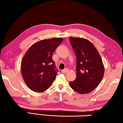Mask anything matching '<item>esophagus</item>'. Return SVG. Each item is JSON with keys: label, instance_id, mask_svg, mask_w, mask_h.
I'll return each mask as SVG.
<instances>
[{"label": "esophagus", "instance_id": "esophagus-1", "mask_svg": "<svg viewBox=\"0 0 123 123\" xmlns=\"http://www.w3.org/2000/svg\"><path fill=\"white\" fill-rule=\"evenodd\" d=\"M68 71H69V69H68V68H66V69H64L62 70V72L63 73H67Z\"/></svg>", "mask_w": 123, "mask_h": 123}]
</instances>
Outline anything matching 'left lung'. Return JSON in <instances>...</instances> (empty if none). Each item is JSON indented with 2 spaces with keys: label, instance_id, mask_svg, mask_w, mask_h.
Returning a JSON list of instances; mask_svg holds the SVG:
<instances>
[{
  "label": "left lung",
  "instance_id": "1",
  "mask_svg": "<svg viewBox=\"0 0 123 123\" xmlns=\"http://www.w3.org/2000/svg\"><path fill=\"white\" fill-rule=\"evenodd\" d=\"M76 56V77L69 85L80 94H87L98 86L103 78L104 66L98 51L90 41L69 37Z\"/></svg>",
  "mask_w": 123,
  "mask_h": 123
}]
</instances>
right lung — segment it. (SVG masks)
<instances>
[{
    "instance_id": "add662e5",
    "label": "right lung",
    "mask_w": 123,
    "mask_h": 123,
    "mask_svg": "<svg viewBox=\"0 0 123 123\" xmlns=\"http://www.w3.org/2000/svg\"><path fill=\"white\" fill-rule=\"evenodd\" d=\"M63 38L39 41L29 48L21 62L23 78L29 88L36 92L48 89L56 79L57 71L53 54Z\"/></svg>"
}]
</instances>
